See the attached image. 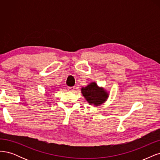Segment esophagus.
<instances>
[{
  "label": "esophagus",
  "instance_id": "1",
  "mask_svg": "<svg viewBox=\"0 0 160 160\" xmlns=\"http://www.w3.org/2000/svg\"><path fill=\"white\" fill-rule=\"evenodd\" d=\"M68 90L70 92H74L75 90V87L74 86H72V87H68Z\"/></svg>",
  "mask_w": 160,
  "mask_h": 160
}]
</instances>
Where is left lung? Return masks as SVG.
<instances>
[{
	"mask_svg": "<svg viewBox=\"0 0 160 160\" xmlns=\"http://www.w3.org/2000/svg\"><path fill=\"white\" fill-rule=\"evenodd\" d=\"M82 94L90 104L99 106L108 98V94L102 88L98 86L96 82H92L81 89Z\"/></svg>",
	"mask_w": 160,
	"mask_h": 160,
	"instance_id": "obj_1",
	"label": "left lung"
}]
</instances>
